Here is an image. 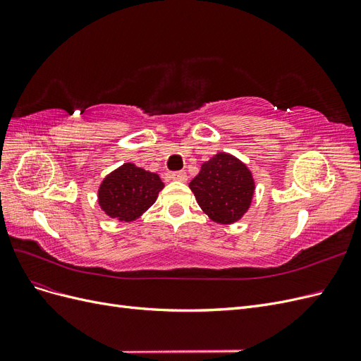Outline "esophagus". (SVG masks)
<instances>
[{
  "mask_svg": "<svg viewBox=\"0 0 361 361\" xmlns=\"http://www.w3.org/2000/svg\"><path fill=\"white\" fill-rule=\"evenodd\" d=\"M171 179H174V180H180V182H185L188 179V176H187V173H185L183 170H179V171H173L171 174Z\"/></svg>",
  "mask_w": 361,
  "mask_h": 361,
  "instance_id": "esophagus-1",
  "label": "esophagus"
}]
</instances>
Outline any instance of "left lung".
I'll return each mask as SVG.
<instances>
[{
	"label": "left lung",
	"instance_id": "1",
	"mask_svg": "<svg viewBox=\"0 0 361 361\" xmlns=\"http://www.w3.org/2000/svg\"><path fill=\"white\" fill-rule=\"evenodd\" d=\"M190 188L211 220L231 224L250 207L255 182L245 164L228 154H216L203 162L200 173L190 182Z\"/></svg>",
	"mask_w": 361,
	"mask_h": 361
}]
</instances>
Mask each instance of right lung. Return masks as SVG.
Here are the masks:
<instances>
[{
  "mask_svg": "<svg viewBox=\"0 0 361 361\" xmlns=\"http://www.w3.org/2000/svg\"><path fill=\"white\" fill-rule=\"evenodd\" d=\"M162 188L158 174L126 162L108 174L97 195L106 215L118 221H133L155 203Z\"/></svg>",
  "mask_w": 361,
  "mask_h": 361,
  "instance_id": "right-lung-1",
  "label": "right lung"
}]
</instances>
